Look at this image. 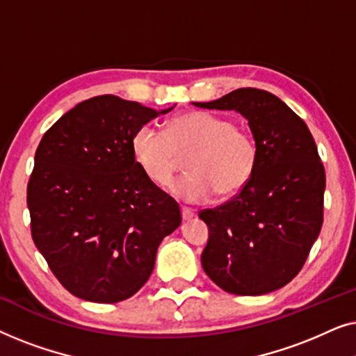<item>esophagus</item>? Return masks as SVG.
<instances>
[{
	"label": "esophagus",
	"instance_id": "obj_1",
	"mask_svg": "<svg viewBox=\"0 0 356 356\" xmlns=\"http://www.w3.org/2000/svg\"><path fill=\"white\" fill-rule=\"evenodd\" d=\"M181 217H183V220H189V218L194 217V212L188 207H181Z\"/></svg>",
	"mask_w": 356,
	"mask_h": 356
}]
</instances>
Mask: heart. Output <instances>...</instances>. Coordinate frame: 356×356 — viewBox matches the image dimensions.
<instances>
[{
  "mask_svg": "<svg viewBox=\"0 0 356 356\" xmlns=\"http://www.w3.org/2000/svg\"><path fill=\"white\" fill-rule=\"evenodd\" d=\"M136 163L150 183L165 188L184 159L186 175L172 193L189 204L213 193L232 197L251 181L259 162V144L250 129L207 111H189L170 120L163 134L145 124L131 139Z\"/></svg>",
  "mask_w": 356,
  "mask_h": 356,
  "instance_id": "b5f03b06",
  "label": "heart"
}]
</instances>
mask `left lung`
I'll list each match as a JSON object with an SVG mask.
<instances>
[{"mask_svg":"<svg viewBox=\"0 0 356 356\" xmlns=\"http://www.w3.org/2000/svg\"><path fill=\"white\" fill-rule=\"evenodd\" d=\"M194 105L238 111L259 144L251 181L230 201L199 212L209 228L204 272L228 293L282 289L301 270L323 227L325 172L313 136L267 90L246 87Z\"/></svg>","mask_w":356,"mask_h":356,"instance_id":"1","label":"left lung"}]
</instances>
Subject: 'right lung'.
<instances>
[{
	"instance_id": "1",
	"label": "right lung",
	"mask_w": 356,
	"mask_h": 356,
	"mask_svg": "<svg viewBox=\"0 0 356 356\" xmlns=\"http://www.w3.org/2000/svg\"><path fill=\"white\" fill-rule=\"evenodd\" d=\"M170 110L92 97L38 144L27 184L32 238L77 298L133 296L152 274L160 241L181 223L177 201L149 181L131 152L136 131Z\"/></svg>"
}]
</instances>
